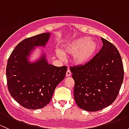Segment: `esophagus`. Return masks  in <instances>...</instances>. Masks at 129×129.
<instances>
[{"mask_svg":"<svg viewBox=\"0 0 129 129\" xmlns=\"http://www.w3.org/2000/svg\"><path fill=\"white\" fill-rule=\"evenodd\" d=\"M71 74H72V73H71V71H70V70L68 69H67V72H66V77L71 76Z\"/></svg>","mask_w":129,"mask_h":129,"instance_id":"obj_1","label":"esophagus"}]
</instances>
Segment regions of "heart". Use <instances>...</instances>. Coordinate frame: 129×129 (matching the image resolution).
<instances>
[{"label":"heart","mask_w":129,"mask_h":129,"mask_svg":"<svg viewBox=\"0 0 129 129\" xmlns=\"http://www.w3.org/2000/svg\"><path fill=\"white\" fill-rule=\"evenodd\" d=\"M99 49L97 41L89 37H82L67 42L62 49L57 51L56 55L62 58L64 55H72V61L75 64L83 66L87 64L94 57Z\"/></svg>","instance_id":"b5f03b06"}]
</instances>
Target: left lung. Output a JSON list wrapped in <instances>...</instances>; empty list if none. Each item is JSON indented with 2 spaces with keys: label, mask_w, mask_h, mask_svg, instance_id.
Returning <instances> with one entry per match:
<instances>
[{
  "label": "left lung",
  "mask_w": 129,
  "mask_h": 129,
  "mask_svg": "<svg viewBox=\"0 0 129 129\" xmlns=\"http://www.w3.org/2000/svg\"><path fill=\"white\" fill-rule=\"evenodd\" d=\"M103 46L92 60L71 68L75 81L74 97L78 107L95 112L114 102L123 80L122 58L112 43L101 38Z\"/></svg>",
  "instance_id": "8db88e82"
}]
</instances>
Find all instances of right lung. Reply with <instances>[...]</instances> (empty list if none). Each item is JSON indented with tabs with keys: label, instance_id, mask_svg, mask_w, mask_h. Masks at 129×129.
Segmentation results:
<instances>
[{
	"label": "right lung",
	"instance_id": "add662e5",
	"mask_svg": "<svg viewBox=\"0 0 129 129\" xmlns=\"http://www.w3.org/2000/svg\"><path fill=\"white\" fill-rule=\"evenodd\" d=\"M50 35L46 32L23 40L7 61L6 77L9 92L17 102L27 109H42L49 104L57 85L66 76L67 67L49 64L43 51L37 60L30 61V57L36 47L45 48Z\"/></svg>",
	"mask_w": 129,
	"mask_h": 129
}]
</instances>
